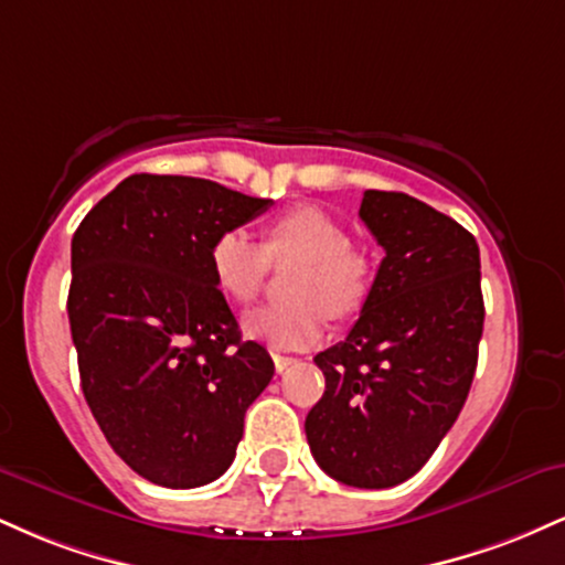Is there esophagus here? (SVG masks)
<instances>
[{"label": "esophagus", "mask_w": 565, "mask_h": 565, "mask_svg": "<svg viewBox=\"0 0 565 565\" xmlns=\"http://www.w3.org/2000/svg\"><path fill=\"white\" fill-rule=\"evenodd\" d=\"M274 364H276V372H287L291 364H297V359H291V355H281V353H274Z\"/></svg>", "instance_id": "34e87169"}]
</instances>
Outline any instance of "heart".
Segmentation results:
<instances>
[{
  "label": "heart",
  "mask_w": 565,
  "mask_h": 565,
  "mask_svg": "<svg viewBox=\"0 0 565 565\" xmlns=\"http://www.w3.org/2000/svg\"><path fill=\"white\" fill-rule=\"evenodd\" d=\"M287 297L244 319V332L270 348L302 350L323 340L332 319H353L374 289V263L350 233L316 206H297L270 223L263 244L242 228L220 231L210 246L217 289L233 302H252L263 289L268 263H295Z\"/></svg>",
  "instance_id": "heart-1"
}]
</instances>
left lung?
I'll return each mask as SVG.
<instances>
[{
  "label": "left lung",
  "instance_id": "obj_1",
  "mask_svg": "<svg viewBox=\"0 0 565 565\" xmlns=\"http://www.w3.org/2000/svg\"><path fill=\"white\" fill-rule=\"evenodd\" d=\"M359 215L385 257L345 340L313 359L327 391L305 436L334 481L391 489L423 470L468 401L481 252L457 220L406 193L366 191Z\"/></svg>",
  "mask_w": 565,
  "mask_h": 565
}]
</instances>
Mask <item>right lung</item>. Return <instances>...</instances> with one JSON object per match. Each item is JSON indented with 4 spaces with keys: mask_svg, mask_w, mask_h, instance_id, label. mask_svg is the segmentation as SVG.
I'll return each instance as SVG.
<instances>
[{
    "mask_svg": "<svg viewBox=\"0 0 565 565\" xmlns=\"http://www.w3.org/2000/svg\"><path fill=\"white\" fill-rule=\"evenodd\" d=\"M270 204L204 178L129 174L74 233L68 321L84 398L146 481L196 489L223 476L274 377L210 270L217 233Z\"/></svg>",
    "mask_w": 565,
    "mask_h": 565,
    "instance_id": "add662e5",
    "label": "right lung"
}]
</instances>
